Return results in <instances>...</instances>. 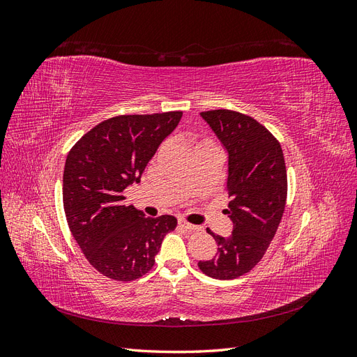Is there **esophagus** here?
Segmentation results:
<instances>
[{"label": "esophagus", "mask_w": 357, "mask_h": 357, "mask_svg": "<svg viewBox=\"0 0 357 357\" xmlns=\"http://www.w3.org/2000/svg\"><path fill=\"white\" fill-rule=\"evenodd\" d=\"M178 226H180V228H183V229H186V231H197L198 229V226L192 225V223H188L186 220H178Z\"/></svg>", "instance_id": "1"}]
</instances>
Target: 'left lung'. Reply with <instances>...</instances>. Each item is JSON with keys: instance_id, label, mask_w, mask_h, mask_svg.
I'll use <instances>...</instances> for the list:
<instances>
[{"instance_id": "1", "label": "left lung", "mask_w": 357, "mask_h": 357, "mask_svg": "<svg viewBox=\"0 0 357 357\" xmlns=\"http://www.w3.org/2000/svg\"><path fill=\"white\" fill-rule=\"evenodd\" d=\"M201 117L228 153L229 236L213 235L218 253L199 261L204 274L232 280L250 271L265 255L283 218L287 174L280 143L250 116L231 110L202 112Z\"/></svg>"}]
</instances>
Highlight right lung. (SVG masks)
<instances>
[{
	"label": "right lung",
	"mask_w": 357,
	"mask_h": 357,
	"mask_svg": "<svg viewBox=\"0 0 357 357\" xmlns=\"http://www.w3.org/2000/svg\"><path fill=\"white\" fill-rule=\"evenodd\" d=\"M183 113L116 116L84 134L70 150L62 198L70 231L89 264L102 275L131 282L155 265L174 215L146 218L123 205V190L139 183L160 143Z\"/></svg>",
	"instance_id": "obj_1"
}]
</instances>
